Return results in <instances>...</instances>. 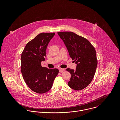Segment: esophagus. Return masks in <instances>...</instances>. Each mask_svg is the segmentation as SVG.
Returning a JSON list of instances; mask_svg holds the SVG:
<instances>
[{
	"label": "esophagus",
	"mask_w": 120,
	"mask_h": 120,
	"mask_svg": "<svg viewBox=\"0 0 120 120\" xmlns=\"http://www.w3.org/2000/svg\"><path fill=\"white\" fill-rule=\"evenodd\" d=\"M65 71V69L63 68H60L59 69V71L61 72H63V71Z\"/></svg>",
	"instance_id": "obj_1"
}]
</instances>
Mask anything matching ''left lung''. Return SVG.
I'll return each instance as SVG.
<instances>
[{"mask_svg":"<svg viewBox=\"0 0 120 120\" xmlns=\"http://www.w3.org/2000/svg\"><path fill=\"white\" fill-rule=\"evenodd\" d=\"M69 55L75 60V70L67 69L71 74L68 86L74 90H83L90 83L98 65L95 48L86 39L71 32H58Z\"/></svg>","mask_w":120,"mask_h":120,"instance_id":"obj_1","label":"left lung"}]
</instances>
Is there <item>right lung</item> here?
<instances>
[{"mask_svg": "<svg viewBox=\"0 0 120 120\" xmlns=\"http://www.w3.org/2000/svg\"><path fill=\"white\" fill-rule=\"evenodd\" d=\"M54 33H42L29 42L21 55V72L27 85L39 94L49 91L59 73L58 69L42 68L48 45Z\"/></svg>", "mask_w": 120, "mask_h": 120, "instance_id": "add662e5", "label": "right lung"}]
</instances>
